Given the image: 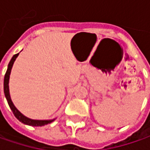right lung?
Wrapping results in <instances>:
<instances>
[{
	"label": "right lung",
	"instance_id": "right-lung-1",
	"mask_svg": "<svg viewBox=\"0 0 150 150\" xmlns=\"http://www.w3.org/2000/svg\"><path fill=\"white\" fill-rule=\"evenodd\" d=\"M18 54H14L13 57L11 58L9 65H8V68L6 72V75H5V78H4V93H5V96L6 98V100L8 102V105L10 106L11 110L13 112L14 115L16 116V118L19 121H21V123H23L25 125H30V126H43L45 125H48L50 123H51L52 121H54V120H31V119H29L27 117H25L23 115L20 111L15 107L14 104L11 101V96H10V92H9V79H10V75H11V68L13 66L14 62L16 59L17 58Z\"/></svg>",
	"mask_w": 150,
	"mask_h": 150
}]
</instances>
